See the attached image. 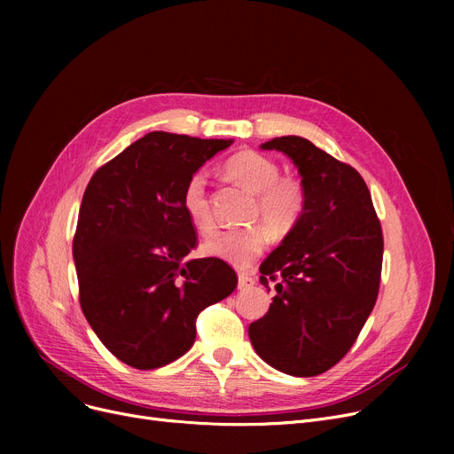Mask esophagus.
Here are the masks:
<instances>
[{
    "instance_id": "1",
    "label": "esophagus",
    "mask_w": 454,
    "mask_h": 454,
    "mask_svg": "<svg viewBox=\"0 0 454 454\" xmlns=\"http://www.w3.org/2000/svg\"><path fill=\"white\" fill-rule=\"evenodd\" d=\"M254 278L247 276V274H239V283H237V289L239 291H247V289H252L254 287Z\"/></svg>"
}]
</instances>
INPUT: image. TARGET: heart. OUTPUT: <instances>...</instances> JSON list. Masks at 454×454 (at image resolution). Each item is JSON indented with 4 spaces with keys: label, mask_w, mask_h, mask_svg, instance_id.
Returning a JSON list of instances; mask_svg holds the SVG:
<instances>
[{
    "label": "heart",
    "mask_w": 454,
    "mask_h": 454,
    "mask_svg": "<svg viewBox=\"0 0 454 454\" xmlns=\"http://www.w3.org/2000/svg\"><path fill=\"white\" fill-rule=\"evenodd\" d=\"M224 171L231 180L255 195L254 217L263 221L272 233L285 235L298 224L307 204L305 187L296 178H281L276 161L259 153L245 151L231 156L224 165ZM182 206L199 231L209 233L215 228L204 173L199 171L187 178L182 191ZM267 241L269 235L263 226L231 228L206 239L202 252L207 257L245 269L265 250Z\"/></svg>",
    "instance_id": "obj_1"
}]
</instances>
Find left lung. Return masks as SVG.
I'll list each match as a JSON object with an SVG mask.
<instances>
[{
	"mask_svg": "<svg viewBox=\"0 0 454 454\" xmlns=\"http://www.w3.org/2000/svg\"><path fill=\"white\" fill-rule=\"evenodd\" d=\"M296 165L307 193L298 224L261 263V283L276 296L248 337L272 368L315 377L349 351L377 300L383 231L370 191L353 167L300 136L261 143Z\"/></svg>",
	"mask_w": 454,
	"mask_h": 454,
	"instance_id": "1",
	"label": "left lung"
}]
</instances>
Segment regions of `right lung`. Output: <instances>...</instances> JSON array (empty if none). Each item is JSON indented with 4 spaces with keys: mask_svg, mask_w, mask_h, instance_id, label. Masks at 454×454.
Here are the masks:
<instances>
[{
    "mask_svg": "<svg viewBox=\"0 0 454 454\" xmlns=\"http://www.w3.org/2000/svg\"><path fill=\"white\" fill-rule=\"evenodd\" d=\"M233 139L149 132L103 165L84 191L74 239L82 313L119 361L154 370L193 346L195 322L237 287L197 247L184 211L187 178Z\"/></svg>",
    "mask_w": 454,
    "mask_h": 454,
    "instance_id": "right-lung-1",
    "label": "right lung"
}]
</instances>
